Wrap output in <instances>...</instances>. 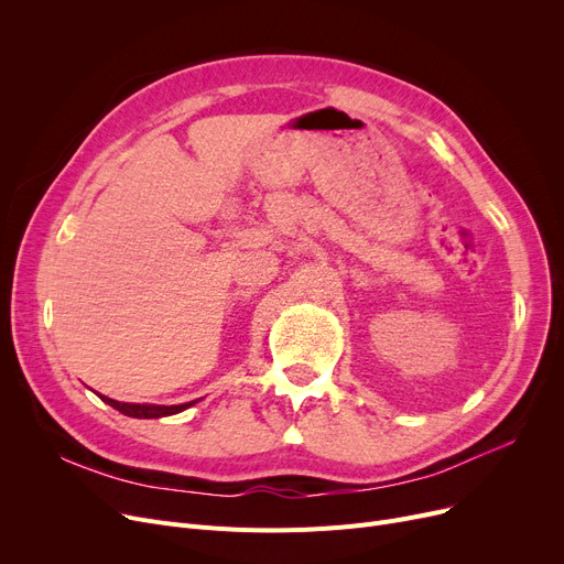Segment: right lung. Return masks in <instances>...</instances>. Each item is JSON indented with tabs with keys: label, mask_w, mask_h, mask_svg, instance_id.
<instances>
[{
	"label": "right lung",
	"mask_w": 564,
	"mask_h": 564,
	"mask_svg": "<svg viewBox=\"0 0 564 564\" xmlns=\"http://www.w3.org/2000/svg\"><path fill=\"white\" fill-rule=\"evenodd\" d=\"M100 400L107 402L109 406H113L116 411L126 413V416H130V419H164V416H173V413H181L198 402V400H192L185 404H139V402H118V400H111L105 395H100Z\"/></svg>",
	"instance_id": "add662e5"
}]
</instances>
